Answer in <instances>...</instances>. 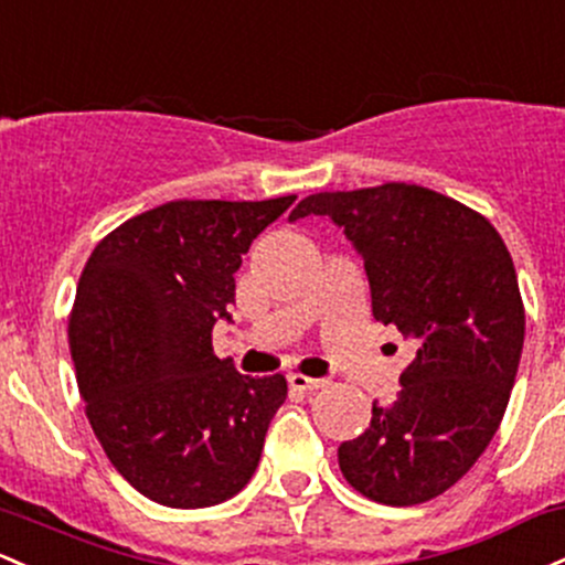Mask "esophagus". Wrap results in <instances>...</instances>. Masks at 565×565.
<instances>
[{"instance_id":"1","label":"esophagus","mask_w":565,"mask_h":565,"mask_svg":"<svg viewBox=\"0 0 565 565\" xmlns=\"http://www.w3.org/2000/svg\"><path fill=\"white\" fill-rule=\"evenodd\" d=\"M289 386H292L295 392L311 394V392H319V388H324L327 381H321V377H308L302 373H292L289 375Z\"/></svg>"}]
</instances>
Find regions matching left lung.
Masks as SVG:
<instances>
[{"label": "left lung", "instance_id": "left-lung-1", "mask_svg": "<svg viewBox=\"0 0 565 565\" xmlns=\"http://www.w3.org/2000/svg\"><path fill=\"white\" fill-rule=\"evenodd\" d=\"M362 254L373 316L415 343L392 405L338 448L340 472L377 504L413 507L456 486L504 418L525 338L518 273L495 227L420 184L302 198Z\"/></svg>", "mask_w": 565, "mask_h": 565}]
</instances>
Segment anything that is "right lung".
<instances>
[{
  "mask_svg": "<svg viewBox=\"0 0 565 565\" xmlns=\"http://www.w3.org/2000/svg\"><path fill=\"white\" fill-rule=\"evenodd\" d=\"M297 195L169 201L122 222L85 263L70 313L79 396L104 454L173 510L227 501L263 454L287 377H249L212 345L233 273Z\"/></svg>",
  "mask_w": 565,
  "mask_h": 565,
  "instance_id": "obj_1",
  "label": "right lung"
}]
</instances>
